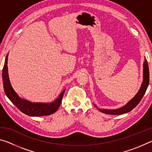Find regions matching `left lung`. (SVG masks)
<instances>
[{
    "instance_id": "1",
    "label": "left lung",
    "mask_w": 152,
    "mask_h": 152,
    "mask_svg": "<svg viewBox=\"0 0 152 152\" xmlns=\"http://www.w3.org/2000/svg\"><path fill=\"white\" fill-rule=\"evenodd\" d=\"M143 80L142 84L140 87V91L136 94L135 96L130 100L127 104L124 106L117 109H99L100 111L105 113V114L109 115H121L124 113H128L133 110L137 105L140 103L141 99H142L143 95L145 94L146 90L148 88L149 85V81H150V73H149V67L148 64V61L145 60L143 62ZM96 107V105H95Z\"/></svg>"
}]
</instances>
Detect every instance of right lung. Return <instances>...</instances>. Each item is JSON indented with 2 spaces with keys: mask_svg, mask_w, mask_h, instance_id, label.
<instances>
[{
  "mask_svg": "<svg viewBox=\"0 0 152 152\" xmlns=\"http://www.w3.org/2000/svg\"><path fill=\"white\" fill-rule=\"evenodd\" d=\"M8 54L5 58L3 69H2V82L5 94L14 105H15L22 113L31 117H39L50 115L54 113L58 109L61 104L65 90L61 92L58 99L50 103L43 102H32L25 99H23L18 95L12 88L9 80L7 61Z\"/></svg>",
  "mask_w": 152,
  "mask_h": 152,
  "instance_id": "add662e5",
  "label": "right lung"
}]
</instances>
